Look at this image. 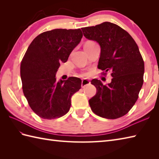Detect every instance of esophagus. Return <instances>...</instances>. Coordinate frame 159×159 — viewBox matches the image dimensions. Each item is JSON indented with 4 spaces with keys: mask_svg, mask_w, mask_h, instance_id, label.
Masks as SVG:
<instances>
[{
    "mask_svg": "<svg viewBox=\"0 0 159 159\" xmlns=\"http://www.w3.org/2000/svg\"><path fill=\"white\" fill-rule=\"evenodd\" d=\"M89 84H90V81L89 80H87V79H83V80H82V83H81V87H85L86 85H89Z\"/></svg>",
    "mask_w": 159,
    "mask_h": 159,
    "instance_id": "1",
    "label": "esophagus"
}]
</instances>
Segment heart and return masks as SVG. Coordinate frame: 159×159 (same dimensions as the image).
<instances>
[{
	"mask_svg": "<svg viewBox=\"0 0 159 159\" xmlns=\"http://www.w3.org/2000/svg\"><path fill=\"white\" fill-rule=\"evenodd\" d=\"M91 42H89V43H91ZM84 74V75H86V74H85H85Z\"/></svg>",
	"mask_w": 159,
	"mask_h": 159,
	"instance_id": "heart-1",
	"label": "heart"
}]
</instances>
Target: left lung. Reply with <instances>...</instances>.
Wrapping results in <instances>:
<instances>
[{
	"label": "left lung",
	"mask_w": 159,
	"mask_h": 159,
	"mask_svg": "<svg viewBox=\"0 0 159 159\" xmlns=\"http://www.w3.org/2000/svg\"><path fill=\"white\" fill-rule=\"evenodd\" d=\"M81 29L87 39L100 46L98 67L105 72L111 71L113 77L105 85L96 79L91 81L96 88V95L89 100L91 109L107 119L122 117L135 104L143 83L144 62L138 46L116 24L104 22Z\"/></svg>",
	"instance_id": "obj_1"
}]
</instances>
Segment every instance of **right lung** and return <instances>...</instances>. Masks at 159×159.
Masks as SVG:
<instances>
[{
  "instance_id": "obj_1",
  "label": "right lung",
  "mask_w": 159,
  "mask_h": 159,
  "mask_svg": "<svg viewBox=\"0 0 159 159\" xmlns=\"http://www.w3.org/2000/svg\"><path fill=\"white\" fill-rule=\"evenodd\" d=\"M83 38L81 30L57 29L38 35L29 45L20 65L24 95L40 117L56 119L68 112L71 98L81 87L79 78L57 82L60 63H66Z\"/></svg>"
}]
</instances>
